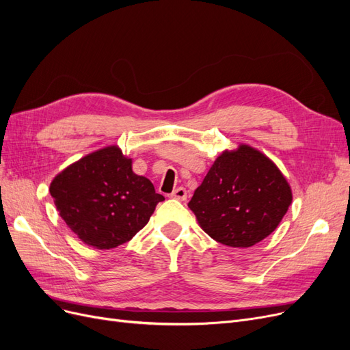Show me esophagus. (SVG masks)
<instances>
[{
    "label": "esophagus",
    "mask_w": 350,
    "mask_h": 350,
    "mask_svg": "<svg viewBox=\"0 0 350 350\" xmlns=\"http://www.w3.org/2000/svg\"><path fill=\"white\" fill-rule=\"evenodd\" d=\"M171 197L178 200V201H185L187 200V189L184 187H178L175 191L171 194Z\"/></svg>",
    "instance_id": "esophagus-1"
}]
</instances>
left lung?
<instances>
[{"label":"left lung","mask_w":350,"mask_h":350,"mask_svg":"<svg viewBox=\"0 0 350 350\" xmlns=\"http://www.w3.org/2000/svg\"><path fill=\"white\" fill-rule=\"evenodd\" d=\"M292 189L270 159L248 144L225 150L208 169L188 207L208 237L248 248L279 226Z\"/></svg>","instance_id":"left-lung-1"}]
</instances>
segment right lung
<instances>
[{"instance_id":"1","label":"right lung","mask_w":350,"mask_h":350,"mask_svg":"<svg viewBox=\"0 0 350 350\" xmlns=\"http://www.w3.org/2000/svg\"><path fill=\"white\" fill-rule=\"evenodd\" d=\"M49 193L67 226L84 243L111 250L143 229L165 200L120 147L93 152L59 172Z\"/></svg>"}]
</instances>
